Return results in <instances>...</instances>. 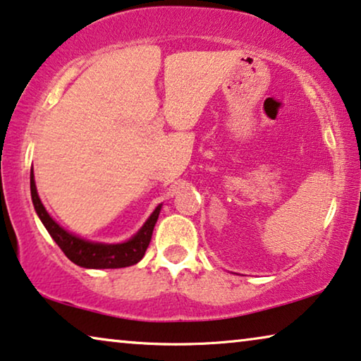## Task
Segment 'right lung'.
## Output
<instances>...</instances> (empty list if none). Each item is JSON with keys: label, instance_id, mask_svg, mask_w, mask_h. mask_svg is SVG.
<instances>
[{"label": "right lung", "instance_id": "obj_1", "mask_svg": "<svg viewBox=\"0 0 361 361\" xmlns=\"http://www.w3.org/2000/svg\"><path fill=\"white\" fill-rule=\"evenodd\" d=\"M30 197H32L34 208L37 212L40 221L44 223L54 241L59 244V247L63 250V254L73 264L85 269H122L140 262L143 259L146 249H148L154 224L158 221L161 212V205L156 207V210L146 219L142 229L128 241L120 244H102L86 241V239L68 233L49 215V212L45 210L39 198L34 172H30Z\"/></svg>", "mask_w": 361, "mask_h": 361}]
</instances>
